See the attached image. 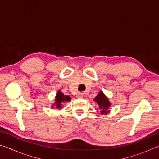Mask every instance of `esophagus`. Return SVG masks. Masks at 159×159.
Instances as JSON below:
<instances>
[{
    "mask_svg": "<svg viewBox=\"0 0 159 159\" xmlns=\"http://www.w3.org/2000/svg\"><path fill=\"white\" fill-rule=\"evenodd\" d=\"M83 96H84V95H83V93L79 92L76 94V97L78 98H83Z\"/></svg>",
    "mask_w": 159,
    "mask_h": 159,
    "instance_id": "34e87169",
    "label": "esophagus"
}]
</instances>
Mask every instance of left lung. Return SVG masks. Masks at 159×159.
Masks as SVG:
<instances>
[{
    "label": "left lung",
    "mask_w": 159,
    "mask_h": 159,
    "mask_svg": "<svg viewBox=\"0 0 159 159\" xmlns=\"http://www.w3.org/2000/svg\"><path fill=\"white\" fill-rule=\"evenodd\" d=\"M94 101L97 102V104H98L99 108L101 109V114H107V112L109 111V108L111 106V103H110L108 98H107L105 95L100 91L98 93V95L95 97V98L94 99Z\"/></svg>",
    "instance_id": "obj_1"
}]
</instances>
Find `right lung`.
Segmentation results:
<instances>
[{
  "label": "right lung",
  "mask_w": 159,
  "mask_h": 159,
  "mask_svg": "<svg viewBox=\"0 0 159 159\" xmlns=\"http://www.w3.org/2000/svg\"><path fill=\"white\" fill-rule=\"evenodd\" d=\"M71 100V98L68 95H64V94L61 92V90H59L57 93L56 94L55 97V104L52 105L53 107H55V108L60 109H61V105L64 102H69Z\"/></svg>",
  "instance_id": "right-lung-1"
}]
</instances>
